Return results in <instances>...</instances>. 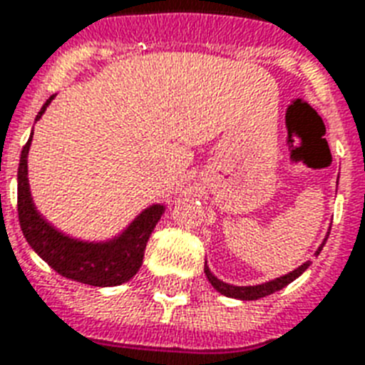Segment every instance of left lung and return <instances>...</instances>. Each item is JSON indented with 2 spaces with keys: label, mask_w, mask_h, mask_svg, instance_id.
<instances>
[{
  "label": "left lung",
  "mask_w": 365,
  "mask_h": 365,
  "mask_svg": "<svg viewBox=\"0 0 365 365\" xmlns=\"http://www.w3.org/2000/svg\"><path fill=\"white\" fill-rule=\"evenodd\" d=\"M337 180H339V178H337ZM328 235H329V229H328V233H326V237H324L322 244H320L317 252H314V255H318L320 252H322L324 244H326V240H328ZM309 267H311V261H305L303 265H299L297 269H294V271L286 272V274H282V277L272 278V280H267V282L254 284V286H235V284L223 282V280H220V278L210 271L208 263H205V272H206V278H208V282L214 286V289H217V292H220L222 295H225V297H233V299H240V301H255V299H261V297H265V295L274 294V292H278V289L286 288L289 282H294L295 278H299L301 274L309 269Z\"/></svg>",
  "instance_id": "left-lung-1"
}]
</instances>
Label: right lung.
Wrapping results in <instances>:
<instances>
[{
    "instance_id": "right-lung-1",
    "label": "right lung",
    "mask_w": 365,
    "mask_h": 365,
    "mask_svg": "<svg viewBox=\"0 0 365 365\" xmlns=\"http://www.w3.org/2000/svg\"><path fill=\"white\" fill-rule=\"evenodd\" d=\"M54 100V94L43 104L37 113L39 121L47 111L48 104ZM31 138L22 148L19 163V222L26 240L34 252L48 263L51 269L76 282L96 286V288H110L121 286L130 280L143 263V252L155 225L165 214L166 206L163 202L143 208L132 220L121 233L113 235L106 240H83L66 235L45 220L37 210L30 191L28 180V153H30Z\"/></svg>"
}]
</instances>
